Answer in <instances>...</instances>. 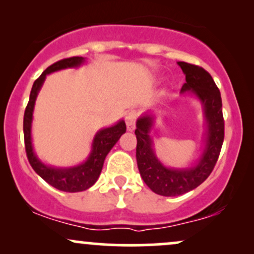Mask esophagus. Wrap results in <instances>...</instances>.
<instances>
[{
    "mask_svg": "<svg viewBox=\"0 0 254 254\" xmlns=\"http://www.w3.org/2000/svg\"><path fill=\"white\" fill-rule=\"evenodd\" d=\"M136 119H137V112H136V111L131 110L127 113V117H125V123H127V130H129V131L135 130Z\"/></svg>",
    "mask_w": 254,
    "mask_h": 254,
    "instance_id": "1",
    "label": "esophagus"
}]
</instances>
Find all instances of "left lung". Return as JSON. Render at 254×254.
<instances>
[{
  "instance_id": "8db88e82",
  "label": "left lung",
  "mask_w": 254,
  "mask_h": 254,
  "mask_svg": "<svg viewBox=\"0 0 254 254\" xmlns=\"http://www.w3.org/2000/svg\"><path fill=\"white\" fill-rule=\"evenodd\" d=\"M185 74L186 82L182 93H192L202 103L206 122L205 145L196 165L186 168H170L161 164L153 149L150 130L154 116L145 113L136 123V159L139 174L148 188L166 197L180 196L193 190L206 179L216 165L224 138L222 100L217 86L202 66L186 62H178Z\"/></svg>"
}]
</instances>
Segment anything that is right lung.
<instances>
[{"instance_id": "obj_1", "label": "right lung", "mask_w": 254, "mask_h": 254, "mask_svg": "<svg viewBox=\"0 0 254 254\" xmlns=\"http://www.w3.org/2000/svg\"><path fill=\"white\" fill-rule=\"evenodd\" d=\"M84 63L83 57H70L64 58V60L58 61L52 65L46 68L43 74L34 81L32 90L30 94V100H28L27 106L25 110L24 116V138H25V148L27 159L30 161L36 173L45 180L46 183L50 184L51 186L56 188L57 190L64 192H80L89 189L93 186L100 176L101 170H103L105 157L112 149L113 145L118 142L121 136L127 131V125L124 121H119L117 124L113 127H105V129L99 130L97 135L94 136L92 143V151H90L88 159L83 164L74 166V167H52L43 164L34 154L33 145H32V119H33V109L36 104V99L40 88H42L44 81H45L46 75L51 72L62 70L66 68H76L81 64Z\"/></svg>"}]
</instances>
